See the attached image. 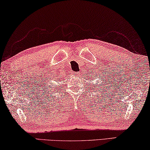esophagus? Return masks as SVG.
Listing matches in <instances>:
<instances>
[{
	"label": "esophagus",
	"mask_w": 150,
	"mask_h": 150,
	"mask_svg": "<svg viewBox=\"0 0 150 150\" xmlns=\"http://www.w3.org/2000/svg\"><path fill=\"white\" fill-rule=\"evenodd\" d=\"M74 74H75V75H76V76L77 75H79V72H74Z\"/></svg>",
	"instance_id": "1"
}]
</instances>
